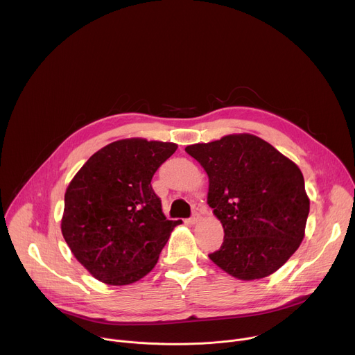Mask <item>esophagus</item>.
<instances>
[{
    "mask_svg": "<svg viewBox=\"0 0 355 355\" xmlns=\"http://www.w3.org/2000/svg\"><path fill=\"white\" fill-rule=\"evenodd\" d=\"M199 220H200V214L195 211V212H193V215H192V216H191V219H189V223H191V225H195V223H198Z\"/></svg>",
    "mask_w": 355,
    "mask_h": 355,
    "instance_id": "esophagus-1",
    "label": "esophagus"
}]
</instances>
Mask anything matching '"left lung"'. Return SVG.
<instances>
[{
  "instance_id": "1",
  "label": "left lung",
  "mask_w": 355,
  "mask_h": 355,
  "mask_svg": "<svg viewBox=\"0 0 355 355\" xmlns=\"http://www.w3.org/2000/svg\"><path fill=\"white\" fill-rule=\"evenodd\" d=\"M185 151L209 177L208 205L225 232L209 259L241 281L279 270L305 237L311 202L299 167L250 133L191 144Z\"/></svg>"
}]
</instances>
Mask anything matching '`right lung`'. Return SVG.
Wrapping results in <instances>:
<instances>
[{
	"label": "right lung",
	"mask_w": 355,
	"mask_h": 355,
	"mask_svg": "<svg viewBox=\"0 0 355 355\" xmlns=\"http://www.w3.org/2000/svg\"><path fill=\"white\" fill-rule=\"evenodd\" d=\"M175 143L141 137L94 153L64 193L62 233L77 261L98 281L129 285L147 275L181 220H168L151 188Z\"/></svg>",
	"instance_id": "1"
}]
</instances>
